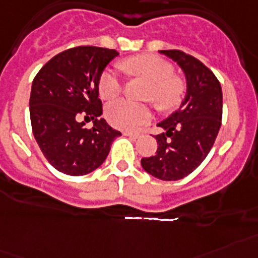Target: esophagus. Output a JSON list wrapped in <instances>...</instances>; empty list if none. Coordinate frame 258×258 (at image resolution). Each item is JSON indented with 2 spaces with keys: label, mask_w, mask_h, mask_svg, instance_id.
I'll list each match as a JSON object with an SVG mask.
<instances>
[{
  "label": "esophagus",
  "mask_w": 258,
  "mask_h": 258,
  "mask_svg": "<svg viewBox=\"0 0 258 258\" xmlns=\"http://www.w3.org/2000/svg\"><path fill=\"white\" fill-rule=\"evenodd\" d=\"M122 134H124V136H126V137L134 138V140L141 136V134H140V133H134V132H124V133H122Z\"/></svg>",
  "instance_id": "obj_1"
}]
</instances>
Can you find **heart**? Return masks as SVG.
I'll return each mask as SVG.
<instances>
[{
    "label": "heart",
    "mask_w": 258,
    "mask_h": 258,
    "mask_svg": "<svg viewBox=\"0 0 258 258\" xmlns=\"http://www.w3.org/2000/svg\"><path fill=\"white\" fill-rule=\"evenodd\" d=\"M125 71L150 83L148 99L161 109H171L180 103L184 93V83L174 75V67L158 55L142 54L127 57L121 63ZM122 91V82L114 70H105L99 78V93L103 99H114ZM106 120L113 126L134 131L149 122L152 112L148 106L116 100L106 105Z\"/></svg>",
    "instance_id": "1"
}]
</instances>
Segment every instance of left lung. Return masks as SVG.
<instances>
[{"label": "left lung", "instance_id": "1", "mask_svg": "<svg viewBox=\"0 0 258 258\" xmlns=\"http://www.w3.org/2000/svg\"><path fill=\"white\" fill-rule=\"evenodd\" d=\"M186 76V96L179 109L161 121L165 132L155 136L158 149L142 158L146 172L161 180H178L197 169L218 137L223 114L221 86L214 72L197 57L179 50H161Z\"/></svg>", "mask_w": 258, "mask_h": 258}]
</instances>
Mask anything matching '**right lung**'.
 Instances as JSON below:
<instances>
[{
  "instance_id": "1",
  "label": "right lung",
  "mask_w": 258,
  "mask_h": 258,
  "mask_svg": "<svg viewBox=\"0 0 258 258\" xmlns=\"http://www.w3.org/2000/svg\"><path fill=\"white\" fill-rule=\"evenodd\" d=\"M118 51L95 46L70 48L40 68L30 93V120L35 141L50 165L79 176L103 165L121 133L108 125L99 99V78ZM94 120L87 130L85 123Z\"/></svg>"
}]
</instances>
